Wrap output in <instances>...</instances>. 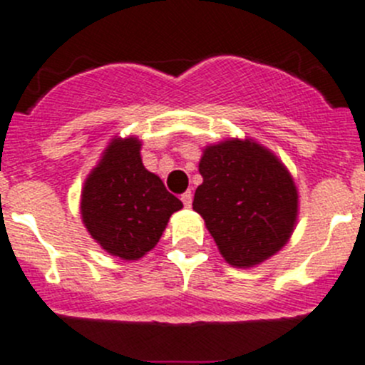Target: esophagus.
Instances as JSON below:
<instances>
[{
	"label": "esophagus",
	"instance_id": "1",
	"mask_svg": "<svg viewBox=\"0 0 365 365\" xmlns=\"http://www.w3.org/2000/svg\"><path fill=\"white\" fill-rule=\"evenodd\" d=\"M180 200L183 201V205L187 206V208H190V205H192V192L190 190H187V192L182 194V197Z\"/></svg>",
	"mask_w": 365,
	"mask_h": 365
}]
</instances>
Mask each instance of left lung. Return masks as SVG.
Returning <instances> with one entry per match:
<instances>
[{
	"label": "left lung",
	"mask_w": 365,
	"mask_h": 365,
	"mask_svg": "<svg viewBox=\"0 0 365 365\" xmlns=\"http://www.w3.org/2000/svg\"><path fill=\"white\" fill-rule=\"evenodd\" d=\"M200 173L203 183L192 208L227 263L252 267L288 242L297 220V189L268 150L247 139L208 146Z\"/></svg>",
	"instance_id": "obj_1"
}]
</instances>
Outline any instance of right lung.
Listing matches in <instances>:
<instances>
[{"mask_svg":"<svg viewBox=\"0 0 365 365\" xmlns=\"http://www.w3.org/2000/svg\"><path fill=\"white\" fill-rule=\"evenodd\" d=\"M138 139H116L84 183L81 213L91 237L109 254L139 259L160 240L182 201L146 171Z\"/></svg>","mask_w":365,"mask_h":365,"instance_id":"obj_1","label":"right lung"}]
</instances>
